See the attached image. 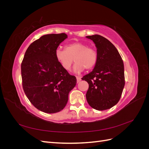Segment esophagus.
<instances>
[{
  "label": "esophagus",
  "mask_w": 149,
  "mask_h": 149,
  "mask_svg": "<svg viewBox=\"0 0 149 149\" xmlns=\"http://www.w3.org/2000/svg\"><path fill=\"white\" fill-rule=\"evenodd\" d=\"M76 80H77V83H79L80 81L81 80V78L79 76H77V77H76Z\"/></svg>",
  "instance_id": "34e87169"
}]
</instances>
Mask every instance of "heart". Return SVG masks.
Instances as JSON below:
<instances>
[{
    "instance_id": "1",
    "label": "heart",
    "mask_w": 149,
    "mask_h": 149,
    "mask_svg": "<svg viewBox=\"0 0 149 149\" xmlns=\"http://www.w3.org/2000/svg\"><path fill=\"white\" fill-rule=\"evenodd\" d=\"M55 58L63 68L70 71L74 60L76 63L73 70L80 73L84 69L91 70L96 65L97 54L95 49L89 47L87 44L74 42L65 46V49H57Z\"/></svg>"
}]
</instances>
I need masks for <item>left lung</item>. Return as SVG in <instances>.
<instances>
[{
  "label": "left lung",
  "mask_w": 149,
  "mask_h": 149,
  "mask_svg": "<svg viewBox=\"0 0 149 149\" xmlns=\"http://www.w3.org/2000/svg\"><path fill=\"white\" fill-rule=\"evenodd\" d=\"M97 48V60L93 70L82 78L89 84L86 94L89 106L103 111L118 103L125 85L124 63L118 49L100 35L86 36Z\"/></svg>",
  "instance_id": "1"
}]
</instances>
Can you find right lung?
I'll list each match as a JSON object with an SVG mask.
<instances>
[{
    "label": "right lung",
    "instance_id": "obj_1",
    "mask_svg": "<svg viewBox=\"0 0 149 149\" xmlns=\"http://www.w3.org/2000/svg\"><path fill=\"white\" fill-rule=\"evenodd\" d=\"M66 38L64 33L43 35L30 44L21 65L26 97L37 109L46 113L63 109L76 84L75 76L63 68L55 58L58 47Z\"/></svg>",
    "mask_w": 149,
    "mask_h": 149
}]
</instances>
